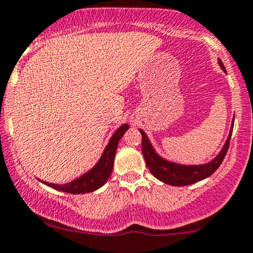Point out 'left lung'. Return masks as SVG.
I'll return each instance as SVG.
<instances>
[{
  "label": "left lung",
  "instance_id": "left-lung-1",
  "mask_svg": "<svg viewBox=\"0 0 253 253\" xmlns=\"http://www.w3.org/2000/svg\"><path fill=\"white\" fill-rule=\"evenodd\" d=\"M217 62H219V65L221 66L222 70L226 72V69L221 60L219 59ZM139 130H140L141 136H143V139H141V150H143L145 162H146V165L151 171V173L161 182L167 183L169 185H175V187H182V185H189L199 181H202V179L207 178V177H210L215 172V170L222 163L223 158H225L226 153H227L232 130H233V123H232L231 129H229L227 140H226L225 145L222 146L221 151L217 153L215 158L211 159L210 163L199 165L178 164L163 158V157H161L156 152L155 147L151 144L146 133L143 129Z\"/></svg>",
  "mask_w": 253,
  "mask_h": 253
}]
</instances>
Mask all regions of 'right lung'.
Listing matches in <instances>:
<instances>
[{
	"label": "right lung",
	"mask_w": 253,
	"mask_h": 253,
	"mask_svg": "<svg viewBox=\"0 0 253 253\" xmlns=\"http://www.w3.org/2000/svg\"><path fill=\"white\" fill-rule=\"evenodd\" d=\"M128 128V125L124 124L123 126H120L115 130L114 134L112 135L108 144H107L101 158L98 159L95 167H92L89 171H86L84 175L80 176L78 178L74 179V181L65 183V184H54V183L40 181V179L39 181L43 183V184L48 185V187L53 188V189L64 191V193L85 194L97 190L98 188L102 187L104 183L107 182V179L109 178V176L112 175L119 140L123 138V135Z\"/></svg>",
	"instance_id": "1"
}]
</instances>
